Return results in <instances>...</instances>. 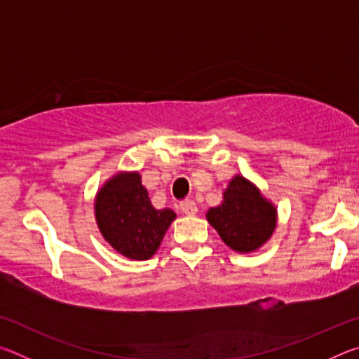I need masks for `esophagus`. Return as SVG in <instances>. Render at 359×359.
<instances>
[{"mask_svg": "<svg viewBox=\"0 0 359 359\" xmlns=\"http://www.w3.org/2000/svg\"><path fill=\"white\" fill-rule=\"evenodd\" d=\"M180 210L184 212L185 215H194L198 212V205L191 199H185V201L180 203Z\"/></svg>", "mask_w": 359, "mask_h": 359, "instance_id": "1", "label": "esophagus"}]
</instances>
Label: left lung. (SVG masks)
Masks as SVG:
<instances>
[{"label":"left lung","mask_w":359,"mask_h":359,"mask_svg":"<svg viewBox=\"0 0 359 359\" xmlns=\"http://www.w3.org/2000/svg\"><path fill=\"white\" fill-rule=\"evenodd\" d=\"M277 210L258 188L236 175L223 193V203L208 212V220L224 244L242 253L253 252L271 238Z\"/></svg>","instance_id":"obj_1"}]
</instances>
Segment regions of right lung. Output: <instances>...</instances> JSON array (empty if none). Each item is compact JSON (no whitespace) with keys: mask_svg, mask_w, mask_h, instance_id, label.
Returning <instances> with one entry per match:
<instances>
[{"mask_svg":"<svg viewBox=\"0 0 359 359\" xmlns=\"http://www.w3.org/2000/svg\"><path fill=\"white\" fill-rule=\"evenodd\" d=\"M95 214L102 238L131 259H149L175 218L171 209L151 205L137 172L109 180L96 196Z\"/></svg>","mask_w":359,"mask_h":359,"instance_id":"obj_1","label":"right lung"}]
</instances>
